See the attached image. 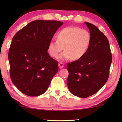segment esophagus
Segmentation results:
<instances>
[{
    "label": "esophagus",
    "instance_id": "esophagus-1",
    "mask_svg": "<svg viewBox=\"0 0 122 122\" xmlns=\"http://www.w3.org/2000/svg\"><path fill=\"white\" fill-rule=\"evenodd\" d=\"M58 66H59V68H62L64 67V64H63L62 62H59V64H58Z\"/></svg>",
    "mask_w": 122,
    "mask_h": 122
}]
</instances>
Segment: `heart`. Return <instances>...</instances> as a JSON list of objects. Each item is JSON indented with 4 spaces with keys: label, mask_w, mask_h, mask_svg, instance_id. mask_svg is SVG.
<instances>
[{
    "label": "heart",
    "mask_w": 122,
    "mask_h": 122,
    "mask_svg": "<svg viewBox=\"0 0 122 122\" xmlns=\"http://www.w3.org/2000/svg\"><path fill=\"white\" fill-rule=\"evenodd\" d=\"M57 40H52L48 46L50 56L56 58L60 56L62 60L71 58L73 60L81 59L87 51L91 41V35L87 30L77 26H68L61 29L56 35Z\"/></svg>",
    "instance_id": "1"
}]
</instances>
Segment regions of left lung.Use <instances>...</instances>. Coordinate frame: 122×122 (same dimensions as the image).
Returning <instances> with one entry per match:
<instances>
[{"mask_svg": "<svg viewBox=\"0 0 122 122\" xmlns=\"http://www.w3.org/2000/svg\"><path fill=\"white\" fill-rule=\"evenodd\" d=\"M85 24L91 35L89 48L82 58L68 63L66 66L69 90L83 98L94 94L106 84L112 61L107 38L94 25Z\"/></svg>", "mask_w": 122, "mask_h": 122, "instance_id": "1", "label": "left lung"}]
</instances>
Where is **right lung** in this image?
<instances>
[{
	"label": "right lung",
	"instance_id": "right-lung-1",
	"mask_svg": "<svg viewBox=\"0 0 122 122\" xmlns=\"http://www.w3.org/2000/svg\"><path fill=\"white\" fill-rule=\"evenodd\" d=\"M63 23L56 20L31 21L15 34L8 59L10 76L23 94L35 97L48 89L58 71V63L48 54V46Z\"/></svg>",
	"mask_w": 122,
	"mask_h": 122
}]
</instances>
